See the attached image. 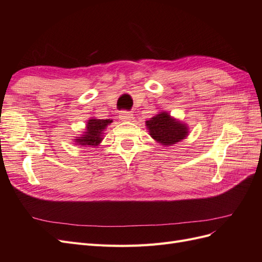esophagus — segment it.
Here are the masks:
<instances>
[{
    "mask_svg": "<svg viewBox=\"0 0 262 262\" xmlns=\"http://www.w3.org/2000/svg\"><path fill=\"white\" fill-rule=\"evenodd\" d=\"M119 118H120V120L122 121H131L133 120V114L129 113V112H121L119 114Z\"/></svg>",
    "mask_w": 262,
    "mask_h": 262,
    "instance_id": "obj_1",
    "label": "esophagus"
}]
</instances>
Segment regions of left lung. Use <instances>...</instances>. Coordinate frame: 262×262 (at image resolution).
I'll return each instance as SVG.
<instances>
[{"mask_svg": "<svg viewBox=\"0 0 262 262\" xmlns=\"http://www.w3.org/2000/svg\"><path fill=\"white\" fill-rule=\"evenodd\" d=\"M145 123L149 136L165 146L176 144L177 142L184 140L189 132L186 123L178 121L166 112L158 113Z\"/></svg>", "mask_w": 262, "mask_h": 262, "instance_id": "8db88e82", "label": "left lung"}]
</instances>
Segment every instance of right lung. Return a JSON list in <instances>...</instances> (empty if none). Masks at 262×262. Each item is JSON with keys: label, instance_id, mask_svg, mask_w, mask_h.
<instances>
[{"label": "right lung", "instance_id": "add662e5", "mask_svg": "<svg viewBox=\"0 0 262 262\" xmlns=\"http://www.w3.org/2000/svg\"><path fill=\"white\" fill-rule=\"evenodd\" d=\"M113 122L110 119H96L92 118L87 121L86 129L84 134L78 137L75 140L77 145L85 146H97L102 140V131L106 129V126Z\"/></svg>", "mask_w": 262, "mask_h": 262}]
</instances>
